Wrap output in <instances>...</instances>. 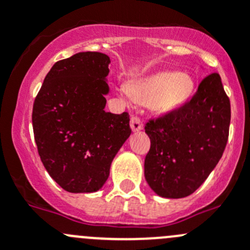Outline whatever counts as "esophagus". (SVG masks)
<instances>
[{
	"label": "esophagus",
	"instance_id": "1",
	"mask_svg": "<svg viewBox=\"0 0 250 250\" xmlns=\"http://www.w3.org/2000/svg\"><path fill=\"white\" fill-rule=\"evenodd\" d=\"M130 128H132L133 132H138V130H141L143 128V123H142V120L139 117L133 116L130 118Z\"/></svg>",
	"mask_w": 250,
	"mask_h": 250
}]
</instances>
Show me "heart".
Here are the masks:
<instances>
[{"instance_id": "b5f03b06", "label": "heart", "mask_w": 250, "mask_h": 250, "mask_svg": "<svg viewBox=\"0 0 250 250\" xmlns=\"http://www.w3.org/2000/svg\"><path fill=\"white\" fill-rule=\"evenodd\" d=\"M130 96L138 103L149 104L161 112L172 111L192 98L194 82L186 73L164 71L134 82L129 87Z\"/></svg>"}]
</instances>
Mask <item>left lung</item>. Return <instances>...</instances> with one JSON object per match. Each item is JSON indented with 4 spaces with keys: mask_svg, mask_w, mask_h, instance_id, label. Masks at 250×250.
Instances as JSON below:
<instances>
[{
    "mask_svg": "<svg viewBox=\"0 0 250 250\" xmlns=\"http://www.w3.org/2000/svg\"><path fill=\"white\" fill-rule=\"evenodd\" d=\"M229 125L230 102L214 72L188 102L146 123L150 148L145 177L150 188L164 198L194 193L223 156Z\"/></svg>",
    "mask_w": 250,
    "mask_h": 250,
    "instance_id": "8db88e82",
    "label": "left lung"
}]
</instances>
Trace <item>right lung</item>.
<instances>
[{"instance_id": "add662e5", "label": "right lung", "mask_w": 250, "mask_h": 250, "mask_svg": "<svg viewBox=\"0 0 250 250\" xmlns=\"http://www.w3.org/2000/svg\"><path fill=\"white\" fill-rule=\"evenodd\" d=\"M109 62L101 52L58 61L35 98L32 125L38 154L67 192L102 188L114 156L132 132L127 112L104 111Z\"/></svg>"}]
</instances>
